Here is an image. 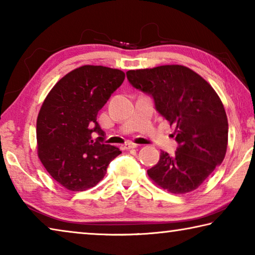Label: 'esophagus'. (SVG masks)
<instances>
[{"label": "esophagus", "instance_id": "esophagus-1", "mask_svg": "<svg viewBox=\"0 0 255 255\" xmlns=\"http://www.w3.org/2000/svg\"><path fill=\"white\" fill-rule=\"evenodd\" d=\"M137 144L135 143H131V141H127V143H125L124 145H122V148L123 149H131V148H136L137 147Z\"/></svg>", "mask_w": 255, "mask_h": 255}]
</instances>
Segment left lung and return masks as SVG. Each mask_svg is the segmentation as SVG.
I'll return each instance as SVG.
<instances>
[{"label":"left lung","instance_id":"obj_1","mask_svg":"<svg viewBox=\"0 0 255 255\" xmlns=\"http://www.w3.org/2000/svg\"><path fill=\"white\" fill-rule=\"evenodd\" d=\"M130 84L152 96L155 108L174 126L179 147L173 156L161 152L147 174L176 195L191 192L221 165L226 155L228 122L223 102L208 82L182 65L127 72Z\"/></svg>","mask_w":255,"mask_h":255}]
</instances>
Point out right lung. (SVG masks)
<instances>
[{
    "mask_svg": "<svg viewBox=\"0 0 255 255\" xmlns=\"http://www.w3.org/2000/svg\"><path fill=\"white\" fill-rule=\"evenodd\" d=\"M124 80L125 73L117 68L84 65L62 77L47 94L37 118L38 156L67 190L94 187L122 154L103 143L97 116Z\"/></svg>",
    "mask_w": 255,
    "mask_h": 255,
    "instance_id": "obj_1",
    "label": "right lung"
}]
</instances>
